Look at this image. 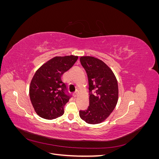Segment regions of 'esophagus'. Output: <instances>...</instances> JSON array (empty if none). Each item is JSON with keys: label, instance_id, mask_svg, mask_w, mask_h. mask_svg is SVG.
Returning a JSON list of instances; mask_svg holds the SVG:
<instances>
[{"label": "esophagus", "instance_id": "34e87169", "mask_svg": "<svg viewBox=\"0 0 159 159\" xmlns=\"http://www.w3.org/2000/svg\"><path fill=\"white\" fill-rule=\"evenodd\" d=\"M78 93H79V91H78V90H76V91H75V92L74 93V95L75 96V97H76V96L78 95Z\"/></svg>", "mask_w": 159, "mask_h": 159}]
</instances>
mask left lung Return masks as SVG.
<instances>
[{
	"mask_svg": "<svg viewBox=\"0 0 159 159\" xmlns=\"http://www.w3.org/2000/svg\"><path fill=\"white\" fill-rule=\"evenodd\" d=\"M80 62L88 75L89 105L80 110L81 119L89 124L104 121L112 113L118 101V84L112 70L96 57L82 56Z\"/></svg>",
	"mask_w": 159,
	"mask_h": 159,
	"instance_id": "left-lung-1",
	"label": "left lung"
}]
</instances>
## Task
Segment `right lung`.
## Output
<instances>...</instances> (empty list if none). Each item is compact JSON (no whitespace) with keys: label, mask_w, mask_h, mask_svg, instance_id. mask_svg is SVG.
Here are the masks:
<instances>
[{"label":"right lung","mask_w":159,"mask_h":159,"mask_svg":"<svg viewBox=\"0 0 159 159\" xmlns=\"http://www.w3.org/2000/svg\"><path fill=\"white\" fill-rule=\"evenodd\" d=\"M78 57L56 56L38 69L31 81L29 94L32 106L40 117L54 119L64 113V105L71 97L61 77Z\"/></svg>","instance_id":"1"}]
</instances>
